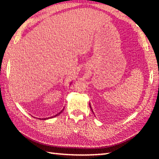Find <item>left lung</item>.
Returning <instances> with one entry per match:
<instances>
[{"label": "left lung", "instance_id": "left-lung-1", "mask_svg": "<svg viewBox=\"0 0 159 159\" xmlns=\"http://www.w3.org/2000/svg\"><path fill=\"white\" fill-rule=\"evenodd\" d=\"M90 109H91V107H90ZM92 111H93V110H92Z\"/></svg>", "mask_w": 159, "mask_h": 159}]
</instances>
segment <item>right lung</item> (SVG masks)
Instances as JSON below:
<instances>
[{
	"instance_id": "obj_1",
	"label": "right lung",
	"mask_w": 159,
	"mask_h": 159,
	"mask_svg": "<svg viewBox=\"0 0 159 159\" xmlns=\"http://www.w3.org/2000/svg\"><path fill=\"white\" fill-rule=\"evenodd\" d=\"M63 110H64V109H63ZM63 110H62V111H60V113H59V114H57V115H55V116H57V115H59V114H61V113L63 111ZM55 116H54V117H55ZM51 118H52V117H51ZM48 118H44V119H48Z\"/></svg>"
}]
</instances>
